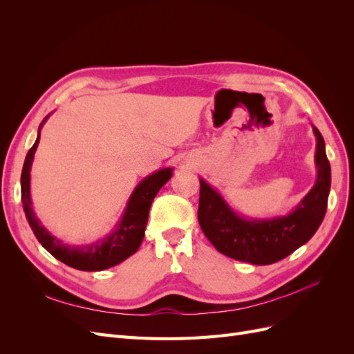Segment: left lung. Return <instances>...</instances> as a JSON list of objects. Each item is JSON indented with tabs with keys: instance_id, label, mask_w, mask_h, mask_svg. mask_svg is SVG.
<instances>
[{
	"instance_id": "left-lung-1",
	"label": "left lung",
	"mask_w": 354,
	"mask_h": 354,
	"mask_svg": "<svg viewBox=\"0 0 354 354\" xmlns=\"http://www.w3.org/2000/svg\"><path fill=\"white\" fill-rule=\"evenodd\" d=\"M316 183L286 216L248 218L238 214L218 190L199 178L198 220L203 234L216 250L233 260L257 266L273 264L312 239L324 221L330 189V165L325 142L315 125Z\"/></svg>"
}]
</instances>
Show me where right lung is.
Listing matches in <instances>:
<instances>
[{
  "label": "right lung",
  "instance_id": "right-lung-1",
  "mask_svg": "<svg viewBox=\"0 0 354 354\" xmlns=\"http://www.w3.org/2000/svg\"><path fill=\"white\" fill-rule=\"evenodd\" d=\"M47 115L42 120L37 140L29 149V152L25 158V164L22 169V177H20V186H22V203L24 211L28 218L29 226L34 232L39 243L62 263H65L69 267H73L77 270L84 272H100L109 269L116 264L122 263L128 257L133 255L138 246L142 245L145 238V230L149 218V209H151L152 202L167 181L173 176V168H162L155 171L153 174L143 178L140 183L136 186L133 194L127 202V207L121 220L116 223L115 229L102 238L88 245H68L59 241L56 236L42 226L37 214L32 209V199H30V168L32 160L39 143L41 128L47 121Z\"/></svg>",
  "mask_w": 354,
  "mask_h": 354
}]
</instances>
